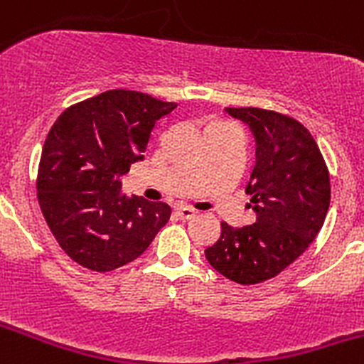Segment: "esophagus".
Instances as JSON below:
<instances>
[{
  "label": "esophagus",
  "instance_id": "34e87169",
  "mask_svg": "<svg viewBox=\"0 0 364 364\" xmlns=\"http://www.w3.org/2000/svg\"><path fill=\"white\" fill-rule=\"evenodd\" d=\"M176 213H178V217L183 218V220H188V218L196 217L197 210H193V208L190 206H178L176 208Z\"/></svg>",
  "mask_w": 364,
  "mask_h": 364
}]
</instances>
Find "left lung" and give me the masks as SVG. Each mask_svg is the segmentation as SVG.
Instances as JSON below:
<instances>
[{"mask_svg":"<svg viewBox=\"0 0 364 364\" xmlns=\"http://www.w3.org/2000/svg\"><path fill=\"white\" fill-rule=\"evenodd\" d=\"M225 110L256 136L245 188L256 222L240 229L220 222V238L204 254L222 276L249 287L276 277L311 245L329 210L331 179L318 144L297 119L254 107Z\"/></svg>","mask_w":364,"mask_h":364,"instance_id":"8db88e82","label":"left lung"}]
</instances>
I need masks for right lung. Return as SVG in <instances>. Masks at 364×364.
Masks as SVG:
<instances>
[{
    "label": "right lung",
    "mask_w": 364,
    "mask_h": 364,
    "mask_svg": "<svg viewBox=\"0 0 364 364\" xmlns=\"http://www.w3.org/2000/svg\"><path fill=\"white\" fill-rule=\"evenodd\" d=\"M176 103L115 88L70 105L51 126L37 172L42 215L63 252L94 272L136 259L171 206L121 193L119 174L142 160L156 121Z\"/></svg>",
    "instance_id": "1"
}]
</instances>
